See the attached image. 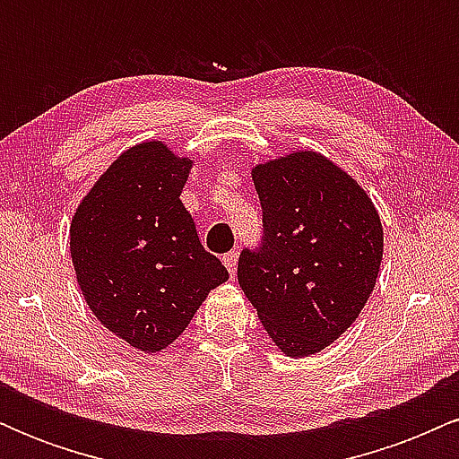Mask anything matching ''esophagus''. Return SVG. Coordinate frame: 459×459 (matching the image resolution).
Segmentation results:
<instances>
[{
    "instance_id": "obj_1",
    "label": "esophagus",
    "mask_w": 459,
    "mask_h": 459,
    "mask_svg": "<svg viewBox=\"0 0 459 459\" xmlns=\"http://www.w3.org/2000/svg\"><path fill=\"white\" fill-rule=\"evenodd\" d=\"M237 259H239V252H237V250L226 252V255L222 256V261H224L226 270H229L230 276H235V270H237Z\"/></svg>"
}]
</instances>
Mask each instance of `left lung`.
Segmentation results:
<instances>
[{
	"instance_id": "8db88e82",
	"label": "left lung",
	"mask_w": 459,
	"mask_h": 459,
	"mask_svg": "<svg viewBox=\"0 0 459 459\" xmlns=\"http://www.w3.org/2000/svg\"><path fill=\"white\" fill-rule=\"evenodd\" d=\"M263 235L237 281L287 356L334 343L365 308L382 263V222L365 189L317 152L252 170Z\"/></svg>"
}]
</instances>
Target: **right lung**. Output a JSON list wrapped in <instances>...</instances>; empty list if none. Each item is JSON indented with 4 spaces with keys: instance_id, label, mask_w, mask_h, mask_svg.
I'll return each instance as SVG.
<instances>
[{
    "instance_id": "obj_1",
    "label": "right lung",
    "mask_w": 459,
    "mask_h": 459,
    "mask_svg": "<svg viewBox=\"0 0 459 459\" xmlns=\"http://www.w3.org/2000/svg\"><path fill=\"white\" fill-rule=\"evenodd\" d=\"M192 161L144 142L99 178L71 224V256L88 307L135 350L160 351L229 281L181 203Z\"/></svg>"
}]
</instances>
